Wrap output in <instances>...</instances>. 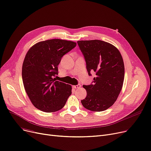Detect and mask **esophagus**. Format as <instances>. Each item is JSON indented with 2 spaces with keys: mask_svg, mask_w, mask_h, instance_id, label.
I'll return each mask as SVG.
<instances>
[{
  "mask_svg": "<svg viewBox=\"0 0 151 151\" xmlns=\"http://www.w3.org/2000/svg\"><path fill=\"white\" fill-rule=\"evenodd\" d=\"M81 87L80 84H77V85H75V86H73V88L75 89H79Z\"/></svg>",
  "mask_w": 151,
  "mask_h": 151,
  "instance_id": "34e87169",
  "label": "esophagus"
}]
</instances>
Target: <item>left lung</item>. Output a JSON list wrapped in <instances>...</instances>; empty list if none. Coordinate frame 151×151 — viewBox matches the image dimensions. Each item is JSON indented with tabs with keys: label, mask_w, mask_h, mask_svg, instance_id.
Instances as JSON below:
<instances>
[{
	"label": "left lung",
	"mask_w": 151,
	"mask_h": 151,
	"mask_svg": "<svg viewBox=\"0 0 151 151\" xmlns=\"http://www.w3.org/2000/svg\"><path fill=\"white\" fill-rule=\"evenodd\" d=\"M86 63L88 75L95 73L94 81L83 85L87 96L81 101L84 108L101 112L111 107L122 90L124 76L122 57L113 45L101 40L77 42Z\"/></svg>",
	"instance_id": "left-lung-1"
}]
</instances>
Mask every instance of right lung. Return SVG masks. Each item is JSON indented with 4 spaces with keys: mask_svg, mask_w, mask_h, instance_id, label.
Instances as JSON below:
<instances>
[{
    "mask_svg": "<svg viewBox=\"0 0 151 151\" xmlns=\"http://www.w3.org/2000/svg\"><path fill=\"white\" fill-rule=\"evenodd\" d=\"M73 41L55 39L39 42L27 52L22 67L26 92L33 106L45 112L62 109L71 94V86L57 81L62 57L75 48Z\"/></svg>",
    "mask_w": 151,
    "mask_h": 151,
    "instance_id": "obj_1",
    "label": "right lung"
}]
</instances>
